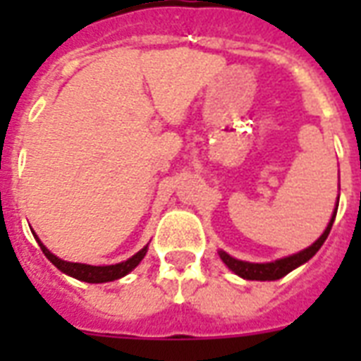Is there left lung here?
Listing matches in <instances>:
<instances>
[{"label":"left lung","instance_id":"obj_1","mask_svg":"<svg viewBox=\"0 0 361 361\" xmlns=\"http://www.w3.org/2000/svg\"><path fill=\"white\" fill-rule=\"evenodd\" d=\"M336 214L337 208L331 215L330 225L326 226L324 234L319 238V240L314 241L313 245L307 247V249H303V251L296 252V255H292V257L281 258V260H275V262H268V264H251V262H241V260H236V258H232L231 255H226L225 251H221V258H223V262L228 266V268L234 271L236 275L243 277V279L249 281H275L281 279V277H285L286 274H290L292 269H296L298 266H302L303 262H307L309 258L314 257V252L319 251L322 243L326 241L328 234L331 231V225H334V221H336Z\"/></svg>","mask_w":361,"mask_h":361}]
</instances>
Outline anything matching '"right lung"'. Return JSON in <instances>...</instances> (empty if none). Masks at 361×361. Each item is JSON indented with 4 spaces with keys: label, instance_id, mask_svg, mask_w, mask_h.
I'll list each match as a JSON object with an SVG mask.
<instances>
[{
    "label": "right lung",
    "instance_id": "1",
    "mask_svg": "<svg viewBox=\"0 0 361 361\" xmlns=\"http://www.w3.org/2000/svg\"><path fill=\"white\" fill-rule=\"evenodd\" d=\"M37 238V236H35ZM39 241V238H37ZM39 245H41L42 252H44V257L50 260V262L56 266L58 269H61L63 274L71 275V277H75L78 281H86V283H109V281H116L127 275L130 269H135L140 260L146 257L147 247H144L142 251H138L135 257H130L129 260H125V262L114 264V266H90V264H78V262H67V260H61L56 255L48 251L47 247L42 245L41 241H39Z\"/></svg>",
    "mask_w": 361,
    "mask_h": 361
}]
</instances>
